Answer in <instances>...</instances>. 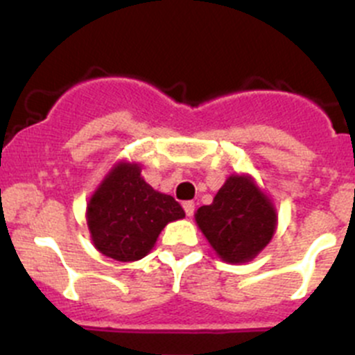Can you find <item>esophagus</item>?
I'll list each match as a JSON object with an SVG mask.
<instances>
[{
	"label": "esophagus",
	"instance_id": "34e87169",
	"mask_svg": "<svg viewBox=\"0 0 355 355\" xmlns=\"http://www.w3.org/2000/svg\"><path fill=\"white\" fill-rule=\"evenodd\" d=\"M184 211H185V214H187V216H192V214H194V211H196V204L192 202V200H185Z\"/></svg>",
	"mask_w": 355,
	"mask_h": 355
}]
</instances>
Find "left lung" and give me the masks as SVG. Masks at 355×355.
<instances>
[{
  "instance_id": "1",
  "label": "left lung",
  "mask_w": 355,
  "mask_h": 355,
  "mask_svg": "<svg viewBox=\"0 0 355 355\" xmlns=\"http://www.w3.org/2000/svg\"><path fill=\"white\" fill-rule=\"evenodd\" d=\"M194 216L218 257L230 264L252 261L270 244L278 223L273 200L247 173L230 175L213 202Z\"/></svg>"
}]
</instances>
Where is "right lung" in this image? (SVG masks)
Returning <instances> with one entry per match:
<instances>
[{"label": "right lung", "instance_id": "right-lung-1", "mask_svg": "<svg viewBox=\"0 0 355 355\" xmlns=\"http://www.w3.org/2000/svg\"><path fill=\"white\" fill-rule=\"evenodd\" d=\"M141 170L134 161L114 163L92 192L85 211L92 244L121 263L148 256L161 230L185 216L180 204L155 191Z\"/></svg>", "mask_w": 355, "mask_h": 355}]
</instances>
